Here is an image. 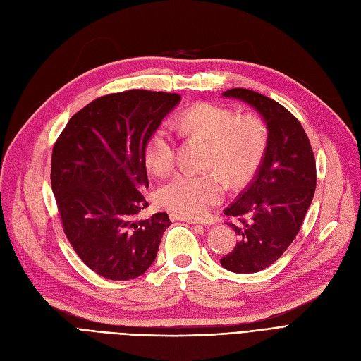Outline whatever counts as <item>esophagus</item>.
Here are the masks:
<instances>
[{
  "mask_svg": "<svg viewBox=\"0 0 361 361\" xmlns=\"http://www.w3.org/2000/svg\"><path fill=\"white\" fill-rule=\"evenodd\" d=\"M172 221H177V220H181V221H185V223H192V224H204L202 221L199 220H195V219H190V217H183V216H178V214H171L169 216Z\"/></svg>",
  "mask_w": 361,
  "mask_h": 361,
  "instance_id": "esophagus-1",
  "label": "esophagus"
}]
</instances>
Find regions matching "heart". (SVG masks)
Returning a JSON list of instances; mask_svg holds the SVG:
<instances>
[{"label":"heart","instance_id":"b5f03b06","mask_svg":"<svg viewBox=\"0 0 361 361\" xmlns=\"http://www.w3.org/2000/svg\"><path fill=\"white\" fill-rule=\"evenodd\" d=\"M184 135L201 138L209 149L205 165L219 168L232 183H244L259 168L268 145V130L255 114L241 116L224 105L197 104L173 118ZM145 164L156 173L168 172L176 162V144L166 125H159L147 140ZM226 180L219 171H183L166 180L157 201L176 214L202 219L220 202Z\"/></svg>","mask_w":361,"mask_h":361}]
</instances>
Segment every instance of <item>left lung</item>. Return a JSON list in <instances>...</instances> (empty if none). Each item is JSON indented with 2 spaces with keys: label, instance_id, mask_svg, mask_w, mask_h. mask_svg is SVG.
<instances>
[{
  "label": "left lung",
  "instance_id": "1",
  "mask_svg": "<svg viewBox=\"0 0 361 361\" xmlns=\"http://www.w3.org/2000/svg\"><path fill=\"white\" fill-rule=\"evenodd\" d=\"M251 105L268 128V145L256 177L224 214L238 235L220 263L236 274H255L275 263L300 231L317 184L315 157L299 120L276 101L255 90L223 92Z\"/></svg>",
  "mask_w": 361,
  "mask_h": 361
}]
</instances>
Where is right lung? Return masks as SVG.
<instances>
[{"instance_id": "1", "label": "right lung", "mask_w": 361, "mask_h": 361, "mask_svg": "<svg viewBox=\"0 0 361 361\" xmlns=\"http://www.w3.org/2000/svg\"><path fill=\"white\" fill-rule=\"evenodd\" d=\"M181 101L178 93L133 89L111 93L75 113L53 147L51 190L63 232L89 268L114 281L142 275L171 224L149 207L144 149L152 132Z\"/></svg>"}]
</instances>
